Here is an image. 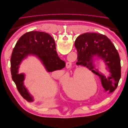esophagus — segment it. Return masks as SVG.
Returning a JSON list of instances; mask_svg holds the SVG:
<instances>
[{"label":"esophagus","mask_w":128,"mask_h":128,"mask_svg":"<svg viewBox=\"0 0 128 128\" xmlns=\"http://www.w3.org/2000/svg\"><path fill=\"white\" fill-rule=\"evenodd\" d=\"M72 63L70 62H67L66 67L67 68H70L72 67Z\"/></svg>","instance_id":"esophagus-1"}]
</instances>
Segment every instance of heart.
Instances as JSON below:
<instances>
[{
  "instance_id": "heart-1",
  "label": "heart",
  "mask_w": 128,
  "mask_h": 128,
  "mask_svg": "<svg viewBox=\"0 0 128 128\" xmlns=\"http://www.w3.org/2000/svg\"><path fill=\"white\" fill-rule=\"evenodd\" d=\"M61 83L66 82L65 79L59 78ZM97 87V83L94 75L86 69H78L75 72L74 75L69 79L64 86V90L67 94L75 98L80 97V92L79 88H81L82 91L85 93L90 92L92 91L93 86ZM86 95L87 94H84Z\"/></svg>"
}]
</instances>
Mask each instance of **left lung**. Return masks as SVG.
Masks as SVG:
<instances>
[{
	"mask_svg": "<svg viewBox=\"0 0 128 128\" xmlns=\"http://www.w3.org/2000/svg\"><path fill=\"white\" fill-rule=\"evenodd\" d=\"M75 46L78 53L77 64L82 65L98 75L105 91L113 92L121 78V60L118 53L109 38L104 34L87 32L76 38ZM103 60L109 72L108 77L96 69L94 61Z\"/></svg>",
	"mask_w": 128,
	"mask_h": 128,
	"instance_id": "left-lung-1",
	"label": "left lung"
}]
</instances>
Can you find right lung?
<instances>
[{
    "label": "right lung",
    "instance_id": "obj_1",
    "mask_svg": "<svg viewBox=\"0 0 128 128\" xmlns=\"http://www.w3.org/2000/svg\"><path fill=\"white\" fill-rule=\"evenodd\" d=\"M37 56L48 72L60 70L66 63L60 59L56 51V42L50 34L32 31L22 35L15 45L10 58L12 78L18 91L28 102H34L33 96L24 85L25 74H18L22 61L28 56Z\"/></svg>",
    "mask_w": 128,
    "mask_h": 128
}]
</instances>
